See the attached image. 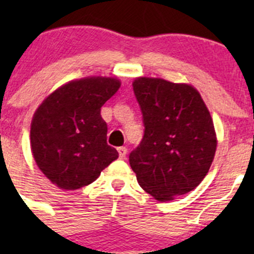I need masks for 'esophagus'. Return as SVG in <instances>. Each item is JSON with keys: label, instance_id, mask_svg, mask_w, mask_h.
Returning a JSON list of instances; mask_svg holds the SVG:
<instances>
[{"label": "esophagus", "instance_id": "1", "mask_svg": "<svg viewBox=\"0 0 254 254\" xmlns=\"http://www.w3.org/2000/svg\"><path fill=\"white\" fill-rule=\"evenodd\" d=\"M118 152H119V157L122 160H124L127 157V147H119L118 148Z\"/></svg>", "mask_w": 254, "mask_h": 254}]
</instances>
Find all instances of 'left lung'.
Masks as SVG:
<instances>
[{
    "label": "left lung",
    "mask_w": 254,
    "mask_h": 254,
    "mask_svg": "<svg viewBox=\"0 0 254 254\" xmlns=\"http://www.w3.org/2000/svg\"><path fill=\"white\" fill-rule=\"evenodd\" d=\"M145 127L129 162L140 187L171 201L200 184L214 160L216 134L200 93L190 84L162 78L132 82Z\"/></svg>",
    "instance_id": "1"
}]
</instances>
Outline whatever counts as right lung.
<instances>
[{"label": "right lung", "instance_id": "add662e5", "mask_svg": "<svg viewBox=\"0 0 254 254\" xmlns=\"http://www.w3.org/2000/svg\"><path fill=\"white\" fill-rule=\"evenodd\" d=\"M120 81L86 77L71 81L44 99L30 125L32 153L51 183L75 190L96 181L119 153L107 143L101 108Z\"/></svg>", "mask_w": 254, "mask_h": 254}]
</instances>
